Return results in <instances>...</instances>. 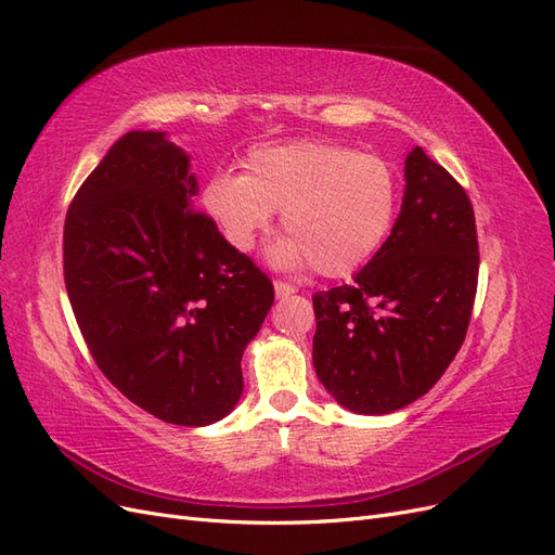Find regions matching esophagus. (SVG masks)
I'll list each match as a JSON object with an SVG mask.
<instances>
[{"instance_id": "1", "label": "esophagus", "mask_w": 555, "mask_h": 555, "mask_svg": "<svg viewBox=\"0 0 555 555\" xmlns=\"http://www.w3.org/2000/svg\"><path fill=\"white\" fill-rule=\"evenodd\" d=\"M292 294H296V287H294V284H289V282H282V280H275V296H278V298H287V296H292Z\"/></svg>"}]
</instances>
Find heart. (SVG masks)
Instances as JSON below:
<instances>
[{"mask_svg": "<svg viewBox=\"0 0 555 555\" xmlns=\"http://www.w3.org/2000/svg\"><path fill=\"white\" fill-rule=\"evenodd\" d=\"M201 206L236 251L255 247L280 210L287 236L271 247V261L312 263L319 275L345 278L391 236L400 176L391 162L340 143L259 145L245 155L241 176L217 173L206 182Z\"/></svg>", "mask_w": 555, "mask_h": 555, "instance_id": "obj_1", "label": "heart"}]
</instances>
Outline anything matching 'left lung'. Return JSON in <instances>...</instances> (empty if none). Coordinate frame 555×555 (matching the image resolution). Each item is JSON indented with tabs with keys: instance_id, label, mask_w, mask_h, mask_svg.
<instances>
[{
	"instance_id": "8db88e82",
	"label": "left lung",
	"mask_w": 555,
	"mask_h": 555,
	"mask_svg": "<svg viewBox=\"0 0 555 555\" xmlns=\"http://www.w3.org/2000/svg\"><path fill=\"white\" fill-rule=\"evenodd\" d=\"M477 275L473 204L414 147L391 236L354 282L312 296V363L326 391L357 414H389L428 393L465 340Z\"/></svg>"
}]
</instances>
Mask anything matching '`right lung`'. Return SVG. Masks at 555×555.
I'll use <instances>...</instances> for the list:
<instances>
[{
	"mask_svg": "<svg viewBox=\"0 0 555 555\" xmlns=\"http://www.w3.org/2000/svg\"><path fill=\"white\" fill-rule=\"evenodd\" d=\"M190 157L164 131H129L76 192L64 284L99 371L133 405L208 426L243 393L241 359L273 282L206 212Z\"/></svg>",
	"mask_w": 555,
	"mask_h": 555,
	"instance_id": "obj_1",
	"label": "right lung"
}]
</instances>
